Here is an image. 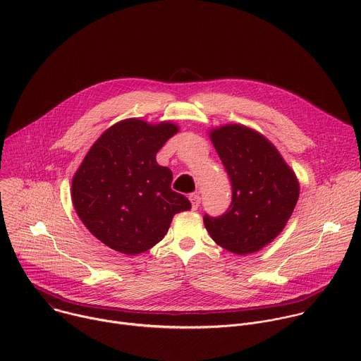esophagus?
Returning <instances> with one entry per match:
<instances>
[{"mask_svg":"<svg viewBox=\"0 0 361 361\" xmlns=\"http://www.w3.org/2000/svg\"><path fill=\"white\" fill-rule=\"evenodd\" d=\"M190 201H191V209L192 210H197L198 207H200V201H201V198H200V195H198V192H192V194H190Z\"/></svg>","mask_w":361,"mask_h":361,"instance_id":"esophagus-1","label":"esophagus"}]
</instances>
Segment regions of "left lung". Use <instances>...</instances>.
I'll use <instances>...</instances> for the list:
<instances>
[{
	"mask_svg": "<svg viewBox=\"0 0 361 361\" xmlns=\"http://www.w3.org/2000/svg\"><path fill=\"white\" fill-rule=\"evenodd\" d=\"M212 141L231 181V204L224 214H204L212 238L235 254H251L284 228L298 200V181L276 147L247 127L230 124Z\"/></svg>",
	"mask_w": 361,
	"mask_h": 361,
	"instance_id": "8db88e82",
	"label": "left lung"
}]
</instances>
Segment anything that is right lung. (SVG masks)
I'll return each mask as SVG.
<instances>
[{"label":"right lung","mask_w":361,"mask_h":361,"mask_svg":"<svg viewBox=\"0 0 361 361\" xmlns=\"http://www.w3.org/2000/svg\"><path fill=\"white\" fill-rule=\"evenodd\" d=\"M178 131L170 123L124 120L102 134L73 178V204L90 233L110 248L134 255L167 234L173 216L191 209L171 190L173 173L156 161Z\"/></svg>","instance_id":"right-lung-1"}]
</instances>
